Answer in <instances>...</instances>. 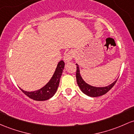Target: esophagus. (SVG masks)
I'll use <instances>...</instances> for the list:
<instances>
[{"instance_id": "esophagus-1", "label": "esophagus", "mask_w": 134, "mask_h": 134, "mask_svg": "<svg viewBox=\"0 0 134 134\" xmlns=\"http://www.w3.org/2000/svg\"><path fill=\"white\" fill-rule=\"evenodd\" d=\"M74 56V54L73 51H69V52H67L64 56V62L65 63L69 62H70L72 60Z\"/></svg>"}]
</instances>
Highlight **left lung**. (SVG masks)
Here are the masks:
<instances>
[{
    "label": "left lung",
    "mask_w": 134,
    "mask_h": 134,
    "mask_svg": "<svg viewBox=\"0 0 134 134\" xmlns=\"http://www.w3.org/2000/svg\"><path fill=\"white\" fill-rule=\"evenodd\" d=\"M77 65V64H76ZM76 80H77V85L80 88L81 90L84 93L87 95L88 96L92 97H97L101 96V95H104L106 93H108L116 83L117 80L114 81L112 84H111L109 86H105V87H95L92 86L91 85H89L88 84L85 83V81L82 79L81 76L80 72H79V68L78 65L76 67Z\"/></svg>",
    "instance_id": "8db88e82"
}]
</instances>
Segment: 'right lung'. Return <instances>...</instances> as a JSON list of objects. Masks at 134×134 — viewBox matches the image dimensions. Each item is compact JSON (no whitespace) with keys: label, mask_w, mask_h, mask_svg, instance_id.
Masks as SVG:
<instances>
[{"label":"right lung","mask_w":134,"mask_h":134,"mask_svg":"<svg viewBox=\"0 0 134 134\" xmlns=\"http://www.w3.org/2000/svg\"><path fill=\"white\" fill-rule=\"evenodd\" d=\"M65 67V63L63 60H61L56 68L55 73L49 82L42 88L34 91V92H26L20 89L29 98L37 101H44L52 97L57 92V88L59 86V83L62 74L63 70Z\"/></svg>","instance_id":"1"}]
</instances>
